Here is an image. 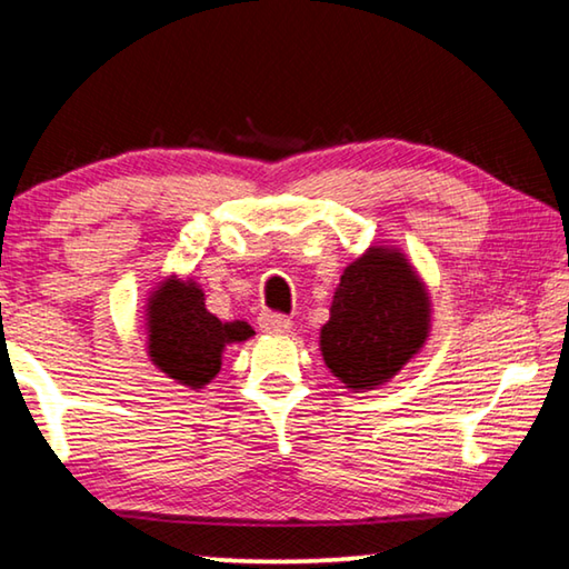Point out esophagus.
<instances>
[{"label": "esophagus", "mask_w": 569, "mask_h": 569, "mask_svg": "<svg viewBox=\"0 0 569 569\" xmlns=\"http://www.w3.org/2000/svg\"><path fill=\"white\" fill-rule=\"evenodd\" d=\"M258 326H261V331H268V333H286L291 329V319L278 311H263L258 316Z\"/></svg>", "instance_id": "obj_1"}]
</instances>
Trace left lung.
Returning <instances> with one entry per match:
<instances>
[{
    "label": "left lung",
    "instance_id": "8db88e82",
    "mask_svg": "<svg viewBox=\"0 0 569 569\" xmlns=\"http://www.w3.org/2000/svg\"><path fill=\"white\" fill-rule=\"evenodd\" d=\"M429 331L427 291L397 250L371 248L346 268L321 329L323 361L349 389L389 381Z\"/></svg>",
    "mask_w": 569,
    "mask_h": 569
}]
</instances>
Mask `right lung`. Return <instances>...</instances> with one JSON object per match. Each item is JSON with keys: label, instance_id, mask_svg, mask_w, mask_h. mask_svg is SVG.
<instances>
[{"label": "right lung", "instance_id": "right-lung-1", "mask_svg": "<svg viewBox=\"0 0 569 569\" xmlns=\"http://www.w3.org/2000/svg\"><path fill=\"white\" fill-rule=\"evenodd\" d=\"M203 301V291L196 283L168 281L148 306L152 363L192 389L206 387L220 371L226 343L253 336L246 321L223 323L216 319Z\"/></svg>", "mask_w": 569, "mask_h": 569}]
</instances>
